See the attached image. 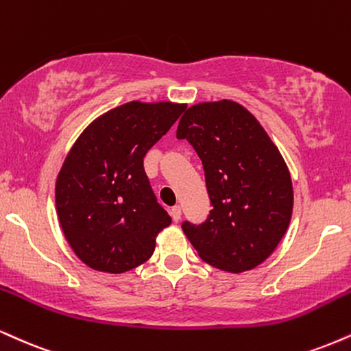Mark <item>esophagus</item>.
Listing matches in <instances>:
<instances>
[{"mask_svg": "<svg viewBox=\"0 0 351 351\" xmlns=\"http://www.w3.org/2000/svg\"><path fill=\"white\" fill-rule=\"evenodd\" d=\"M170 214H171L173 221L178 222L180 219H181V208H180V206H173L171 210H170Z\"/></svg>", "mask_w": 351, "mask_h": 351, "instance_id": "esophagus-1", "label": "esophagus"}]
</instances>
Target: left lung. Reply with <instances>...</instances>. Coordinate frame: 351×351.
Segmentation results:
<instances>
[{"instance_id": "8db88e82", "label": "left lung", "mask_w": 351, "mask_h": 351, "mask_svg": "<svg viewBox=\"0 0 351 351\" xmlns=\"http://www.w3.org/2000/svg\"><path fill=\"white\" fill-rule=\"evenodd\" d=\"M204 168L213 209L202 223H181L206 263L230 273L258 267L288 230L293 184L285 160L260 122L234 101L201 103L181 117Z\"/></svg>"}]
</instances>
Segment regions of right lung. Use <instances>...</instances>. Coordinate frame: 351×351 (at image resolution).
Instances as JSON below:
<instances>
[{
    "instance_id": "1",
    "label": "right lung",
    "mask_w": 351,
    "mask_h": 351,
    "mask_svg": "<svg viewBox=\"0 0 351 351\" xmlns=\"http://www.w3.org/2000/svg\"><path fill=\"white\" fill-rule=\"evenodd\" d=\"M184 109L122 104L88 125L66 155L55 186L58 221L90 268L124 273L154 255L155 237L171 219L150 186L143 157Z\"/></svg>"
}]
</instances>
